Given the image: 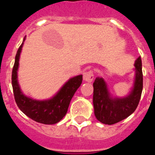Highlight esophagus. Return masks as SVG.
<instances>
[{"instance_id": "esophagus-1", "label": "esophagus", "mask_w": 155, "mask_h": 155, "mask_svg": "<svg viewBox=\"0 0 155 155\" xmlns=\"http://www.w3.org/2000/svg\"><path fill=\"white\" fill-rule=\"evenodd\" d=\"M94 79V74H93L92 71H88V72H86L83 73V80L86 82H91L93 81Z\"/></svg>"}]
</instances>
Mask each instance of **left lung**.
Returning a JSON list of instances; mask_svg holds the SVG:
<instances>
[{"mask_svg":"<svg viewBox=\"0 0 155 155\" xmlns=\"http://www.w3.org/2000/svg\"><path fill=\"white\" fill-rule=\"evenodd\" d=\"M135 75L130 91L124 97H115L110 92L102 77L94 80L93 103L94 115L99 122L112 125L123 120L134 112L140 99L143 90L142 61L140 57L135 61Z\"/></svg>","mask_w":155,"mask_h":155,"instance_id":"1","label":"left lung"}]
</instances>
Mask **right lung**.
Wrapping results in <instances>:
<instances>
[{
    "mask_svg": "<svg viewBox=\"0 0 155 155\" xmlns=\"http://www.w3.org/2000/svg\"><path fill=\"white\" fill-rule=\"evenodd\" d=\"M25 40V37L16 54L12 76L16 104L25 115L36 122L46 125L58 123L66 115L70 101L74 94L81 85L83 75L70 78L54 95L48 99L37 100L26 96L21 91L18 79L20 54Z\"/></svg>",
    "mask_w": 155,
    "mask_h": 155,
    "instance_id": "right-lung-1",
    "label": "right lung"
}]
</instances>
